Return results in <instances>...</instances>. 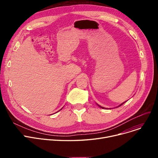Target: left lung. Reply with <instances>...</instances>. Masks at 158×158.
Wrapping results in <instances>:
<instances>
[{
  "label": "left lung",
  "instance_id": "obj_1",
  "mask_svg": "<svg viewBox=\"0 0 158 158\" xmlns=\"http://www.w3.org/2000/svg\"><path fill=\"white\" fill-rule=\"evenodd\" d=\"M126 102H123V103H122L121 104H120L118 106H117V107H119V106H122L123 104H124ZM97 104V106H98V107H101V108H102V109H107V108H106V107H102V106H99L98 104ZM110 109H111V108H110Z\"/></svg>",
  "mask_w": 158,
  "mask_h": 158
}]
</instances>
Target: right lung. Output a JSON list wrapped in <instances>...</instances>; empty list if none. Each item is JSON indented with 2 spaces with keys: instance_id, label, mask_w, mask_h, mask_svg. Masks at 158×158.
<instances>
[{
  "instance_id": "add662e5",
  "label": "right lung",
  "mask_w": 158,
  "mask_h": 158,
  "mask_svg": "<svg viewBox=\"0 0 158 158\" xmlns=\"http://www.w3.org/2000/svg\"><path fill=\"white\" fill-rule=\"evenodd\" d=\"M62 108H63V107H62ZM62 108H61L60 110H62Z\"/></svg>"
}]
</instances>
